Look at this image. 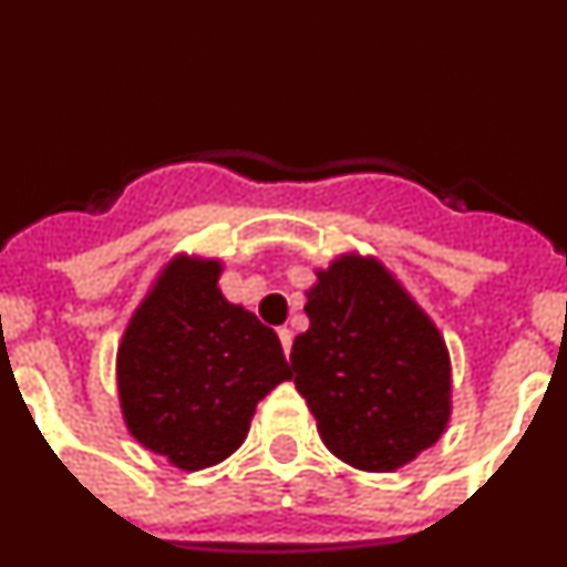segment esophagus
<instances>
[{"mask_svg":"<svg viewBox=\"0 0 567 567\" xmlns=\"http://www.w3.org/2000/svg\"><path fill=\"white\" fill-rule=\"evenodd\" d=\"M278 338H280V346H284V352H292V329H278Z\"/></svg>","mask_w":567,"mask_h":567,"instance_id":"34e87169","label":"esophagus"}]
</instances>
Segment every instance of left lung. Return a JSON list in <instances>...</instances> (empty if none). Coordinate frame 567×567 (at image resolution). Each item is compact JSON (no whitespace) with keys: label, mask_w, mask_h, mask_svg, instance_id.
<instances>
[{"label":"left lung","mask_w":567,"mask_h":567,"mask_svg":"<svg viewBox=\"0 0 567 567\" xmlns=\"http://www.w3.org/2000/svg\"><path fill=\"white\" fill-rule=\"evenodd\" d=\"M307 315L289 360L334 457L394 471L437 443L452 412L449 349L383 264L334 260L307 292Z\"/></svg>","instance_id":"8db88e82"}]
</instances>
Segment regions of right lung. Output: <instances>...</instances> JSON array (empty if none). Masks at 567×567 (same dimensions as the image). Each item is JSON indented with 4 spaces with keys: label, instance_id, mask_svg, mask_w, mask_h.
<instances>
[{
    "label": "right lung",
    "instance_id": "right-lung-1",
    "mask_svg": "<svg viewBox=\"0 0 567 567\" xmlns=\"http://www.w3.org/2000/svg\"><path fill=\"white\" fill-rule=\"evenodd\" d=\"M218 275V260H169L115 360L130 434L184 471L227 460L255 405L292 378L278 334L229 303Z\"/></svg>",
    "mask_w": 567,
    "mask_h": 567
}]
</instances>
